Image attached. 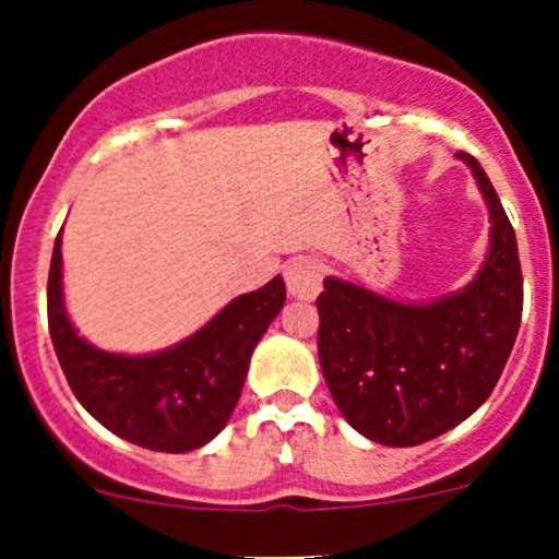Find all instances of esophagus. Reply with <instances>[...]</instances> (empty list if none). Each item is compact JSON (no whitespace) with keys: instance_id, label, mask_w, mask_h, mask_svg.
<instances>
[{"instance_id":"esophagus-1","label":"esophagus","mask_w":559,"mask_h":559,"mask_svg":"<svg viewBox=\"0 0 559 559\" xmlns=\"http://www.w3.org/2000/svg\"><path fill=\"white\" fill-rule=\"evenodd\" d=\"M286 289L292 297L313 299L321 292V278H324V267L313 257H295L286 262L284 267Z\"/></svg>"}]
</instances>
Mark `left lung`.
Wrapping results in <instances>:
<instances>
[{"instance_id": "8db88e82", "label": "left lung", "mask_w": 559, "mask_h": 559, "mask_svg": "<svg viewBox=\"0 0 559 559\" xmlns=\"http://www.w3.org/2000/svg\"><path fill=\"white\" fill-rule=\"evenodd\" d=\"M490 205V254L457 295L402 305L326 278L319 305V361L334 404L372 442L415 448L485 404L507 367L522 321V267L514 227L477 157Z\"/></svg>"}]
</instances>
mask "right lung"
<instances>
[{
  "label": "right lung",
  "mask_w": 559,
  "mask_h": 559,
  "mask_svg": "<svg viewBox=\"0 0 559 559\" xmlns=\"http://www.w3.org/2000/svg\"><path fill=\"white\" fill-rule=\"evenodd\" d=\"M284 299V278L275 275L163 354H104L78 337L67 319L58 233L47 275V329L69 388L104 428L146 450L190 452L211 442L230 420L251 350Z\"/></svg>",
  "instance_id": "obj_1"
}]
</instances>
